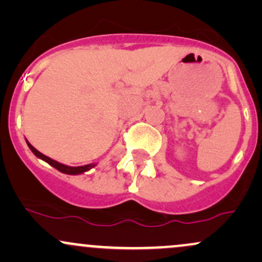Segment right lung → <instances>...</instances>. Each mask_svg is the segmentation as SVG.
I'll return each mask as SVG.
<instances>
[{"label":"right lung","mask_w":262,"mask_h":262,"mask_svg":"<svg viewBox=\"0 0 262 262\" xmlns=\"http://www.w3.org/2000/svg\"><path fill=\"white\" fill-rule=\"evenodd\" d=\"M27 144H28L29 149L32 150L33 154L37 156L38 159H41L43 161L48 162L50 166L55 167L56 170H59L60 172H62V173H66V175H81V173H83V172H86V171L93 169V167L97 165V164H89V165H83V166H68V165L60 164V162L53 160V159H50L49 156L41 154V152L38 151V150L35 149L28 140H27Z\"/></svg>","instance_id":"add662e5"}]
</instances>
